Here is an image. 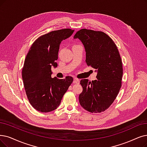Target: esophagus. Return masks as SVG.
<instances>
[{
	"instance_id": "obj_1",
	"label": "esophagus",
	"mask_w": 147,
	"mask_h": 147,
	"mask_svg": "<svg viewBox=\"0 0 147 147\" xmlns=\"http://www.w3.org/2000/svg\"><path fill=\"white\" fill-rule=\"evenodd\" d=\"M74 83L76 84H79V83H80V80L77 78H75L74 79Z\"/></svg>"
}]
</instances>
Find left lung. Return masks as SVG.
<instances>
[{
    "mask_svg": "<svg viewBox=\"0 0 147 147\" xmlns=\"http://www.w3.org/2000/svg\"><path fill=\"white\" fill-rule=\"evenodd\" d=\"M74 38L83 43L87 66L97 72V80L80 81V105L89 112H102L113 102L121 87L123 69L118 49L112 39L101 31L82 29Z\"/></svg>",
    "mask_w": 147,
    "mask_h": 147,
    "instance_id": "8db88e82",
    "label": "left lung"
}]
</instances>
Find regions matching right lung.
Segmentation results:
<instances>
[{
  "label": "right lung",
  "mask_w": 147,
  "mask_h": 147,
  "mask_svg": "<svg viewBox=\"0 0 147 147\" xmlns=\"http://www.w3.org/2000/svg\"><path fill=\"white\" fill-rule=\"evenodd\" d=\"M74 32L71 29H63L46 34L35 41L26 55L22 69L23 84L29 102L40 112L57 109L72 83L70 76L64 79L52 78L51 67H57L61 42Z\"/></svg>",
  "instance_id": "obj_1"
}]
</instances>
